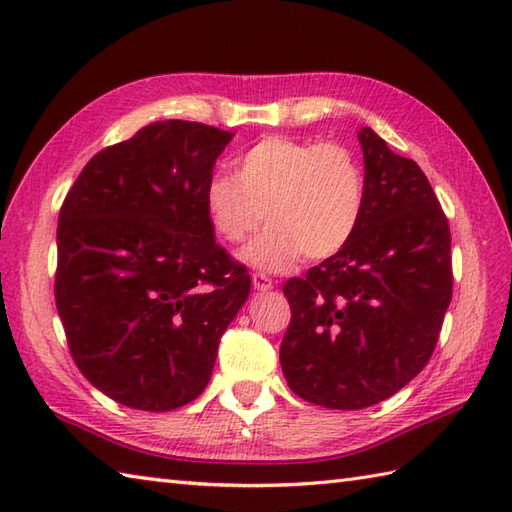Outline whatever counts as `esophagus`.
<instances>
[{
  "label": "esophagus",
  "mask_w": 512,
  "mask_h": 512,
  "mask_svg": "<svg viewBox=\"0 0 512 512\" xmlns=\"http://www.w3.org/2000/svg\"><path fill=\"white\" fill-rule=\"evenodd\" d=\"M253 286L257 290H270V288H273V279H270L264 273H253Z\"/></svg>",
  "instance_id": "esophagus-1"
}]
</instances>
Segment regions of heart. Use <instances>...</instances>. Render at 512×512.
<instances>
[{"instance_id":"heart-1","label":"heart","mask_w":512,"mask_h":512,"mask_svg":"<svg viewBox=\"0 0 512 512\" xmlns=\"http://www.w3.org/2000/svg\"><path fill=\"white\" fill-rule=\"evenodd\" d=\"M365 171L350 149L290 136H266L237 158V178L215 173L204 187L213 231L239 244L259 268L281 270L299 257L319 262L354 237L365 211Z\"/></svg>"}]
</instances>
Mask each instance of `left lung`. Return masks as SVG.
I'll return each instance as SVG.
<instances>
[{
    "label": "left lung",
    "mask_w": 512,
    "mask_h": 512,
    "mask_svg": "<svg viewBox=\"0 0 512 512\" xmlns=\"http://www.w3.org/2000/svg\"><path fill=\"white\" fill-rule=\"evenodd\" d=\"M365 211L339 253L284 284L281 369L312 405L365 409L394 396L436 350L453 295L449 220L422 169L358 132Z\"/></svg>",
    "instance_id": "1"
}]
</instances>
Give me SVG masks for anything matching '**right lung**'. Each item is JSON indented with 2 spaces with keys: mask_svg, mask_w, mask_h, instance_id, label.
I'll use <instances>...</instances> for the list:
<instances>
[{
  "mask_svg": "<svg viewBox=\"0 0 512 512\" xmlns=\"http://www.w3.org/2000/svg\"><path fill=\"white\" fill-rule=\"evenodd\" d=\"M235 134L160 121L101 149L65 195L54 301L76 367L125 407L171 411L209 383L250 292L204 187Z\"/></svg>",
  "mask_w": 512,
  "mask_h": 512,
  "instance_id": "add662e5",
  "label": "right lung"
}]
</instances>
